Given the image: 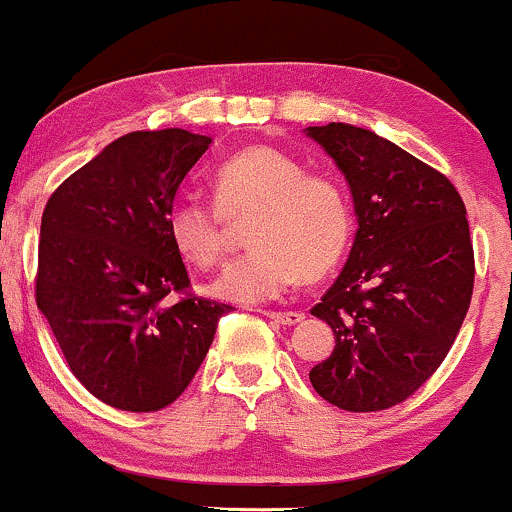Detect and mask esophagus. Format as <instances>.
Instances as JSON below:
<instances>
[{"label":"esophagus","mask_w":512,"mask_h":512,"mask_svg":"<svg viewBox=\"0 0 512 512\" xmlns=\"http://www.w3.org/2000/svg\"><path fill=\"white\" fill-rule=\"evenodd\" d=\"M266 315L270 320H275L277 325H296V323H301V320H304V313H299V311H266Z\"/></svg>","instance_id":"34e87169"}]
</instances>
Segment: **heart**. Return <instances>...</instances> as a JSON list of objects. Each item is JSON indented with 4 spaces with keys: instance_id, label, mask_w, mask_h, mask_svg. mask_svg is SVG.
<instances>
[{
    "instance_id": "obj_1",
    "label": "heart",
    "mask_w": 512,
    "mask_h": 512,
    "mask_svg": "<svg viewBox=\"0 0 512 512\" xmlns=\"http://www.w3.org/2000/svg\"><path fill=\"white\" fill-rule=\"evenodd\" d=\"M213 206L185 201L170 211L168 235L178 254L201 270L216 268L230 246V225L251 218V254L213 282L218 299L263 304L299 280L337 266L351 237V204L342 182L313 173L268 144L239 149L211 178Z\"/></svg>"
}]
</instances>
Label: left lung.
<instances>
[{"label": "left lung", "mask_w": 512, "mask_h": 512, "mask_svg": "<svg viewBox=\"0 0 512 512\" xmlns=\"http://www.w3.org/2000/svg\"><path fill=\"white\" fill-rule=\"evenodd\" d=\"M349 182L358 230L320 304L330 358L308 372L332 406L372 413L406 401L456 342L475 285L465 204L446 175L375 132L306 128Z\"/></svg>", "instance_id": "obj_1"}]
</instances>
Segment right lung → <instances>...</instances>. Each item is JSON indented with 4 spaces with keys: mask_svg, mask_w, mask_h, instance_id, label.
<instances>
[{
    "mask_svg": "<svg viewBox=\"0 0 512 512\" xmlns=\"http://www.w3.org/2000/svg\"><path fill=\"white\" fill-rule=\"evenodd\" d=\"M211 142L180 128L128 132L44 206L37 308L78 382L118 410L178 399L232 308L189 294L168 235L178 189Z\"/></svg>",
    "mask_w": 512,
    "mask_h": 512,
    "instance_id": "obj_1",
    "label": "right lung"
}]
</instances>
